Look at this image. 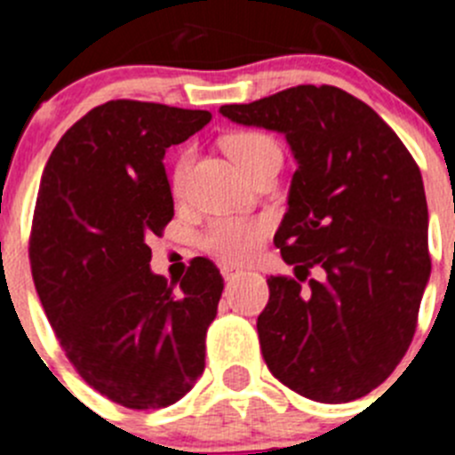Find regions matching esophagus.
Here are the masks:
<instances>
[{
  "label": "esophagus",
  "mask_w": 455,
  "mask_h": 455,
  "mask_svg": "<svg viewBox=\"0 0 455 455\" xmlns=\"http://www.w3.org/2000/svg\"><path fill=\"white\" fill-rule=\"evenodd\" d=\"M220 272H222V276L227 278V281H231V278L240 276V274H243V269L235 267V265H222V267H220Z\"/></svg>",
  "instance_id": "esophagus-1"
}]
</instances>
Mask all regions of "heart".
Returning <instances> with one entry per match:
<instances>
[{"label": "heart", "mask_w": 455, "mask_h": 455, "mask_svg": "<svg viewBox=\"0 0 455 455\" xmlns=\"http://www.w3.org/2000/svg\"><path fill=\"white\" fill-rule=\"evenodd\" d=\"M224 149L249 179L263 167L281 165V158H283L278 142L267 133H263V131H235V133L224 138ZM188 165H190V154L183 151L177 165H174V172H172V190L177 195L181 192L183 181H186ZM265 235H267V222L265 220L224 218L215 220L204 231L202 247L204 251L220 258L224 263L240 265L249 263L256 256Z\"/></svg>", "instance_id": "heart-1"}]
</instances>
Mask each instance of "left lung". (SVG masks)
I'll use <instances>...</instances> for the list:
<instances>
[{
	"label": "left lung",
	"instance_id": "1",
	"mask_svg": "<svg viewBox=\"0 0 455 455\" xmlns=\"http://www.w3.org/2000/svg\"><path fill=\"white\" fill-rule=\"evenodd\" d=\"M220 113L283 133L297 161L274 235L297 278H267L256 324L269 371L322 403L365 396L406 355L431 276L415 158L379 113L335 85H297Z\"/></svg>",
	"mask_w": 455,
	"mask_h": 455
}]
</instances>
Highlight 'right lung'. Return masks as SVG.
<instances>
[{
    "instance_id": "1",
    "label": "right lung",
    "mask_w": 455,
    "mask_h": 455,
    "mask_svg": "<svg viewBox=\"0 0 455 455\" xmlns=\"http://www.w3.org/2000/svg\"><path fill=\"white\" fill-rule=\"evenodd\" d=\"M208 122L106 101L65 131L40 179L28 260L49 324L81 379L133 411L172 406L204 371L222 274L195 258L174 288L151 272L147 237L174 218L165 149Z\"/></svg>"
}]
</instances>
